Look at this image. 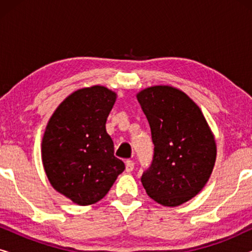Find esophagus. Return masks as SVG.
I'll list each match as a JSON object with an SVG mask.
<instances>
[{"label": "esophagus", "mask_w": 252, "mask_h": 252, "mask_svg": "<svg viewBox=\"0 0 252 252\" xmlns=\"http://www.w3.org/2000/svg\"><path fill=\"white\" fill-rule=\"evenodd\" d=\"M134 170V161L133 160H126V171L132 172Z\"/></svg>", "instance_id": "obj_1"}]
</instances>
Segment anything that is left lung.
Instances as JSON below:
<instances>
[{
    "label": "left lung",
    "mask_w": 252,
    "mask_h": 252,
    "mask_svg": "<svg viewBox=\"0 0 252 252\" xmlns=\"http://www.w3.org/2000/svg\"><path fill=\"white\" fill-rule=\"evenodd\" d=\"M136 97L155 146L153 163L141 182L159 204H184L202 190L212 173L215 136L198 105L180 89L154 86Z\"/></svg>",
    "instance_id": "1"
}]
</instances>
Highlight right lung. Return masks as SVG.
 Listing matches in <instances>:
<instances>
[{
  "mask_svg": "<svg viewBox=\"0 0 252 252\" xmlns=\"http://www.w3.org/2000/svg\"><path fill=\"white\" fill-rule=\"evenodd\" d=\"M116 98L103 86L78 89L58 105L44 130L41 157L48 180L78 205L102 199L125 170L105 129Z\"/></svg>",
  "mask_w": 252,
  "mask_h": 252,
  "instance_id": "obj_1",
  "label": "right lung"
}]
</instances>
